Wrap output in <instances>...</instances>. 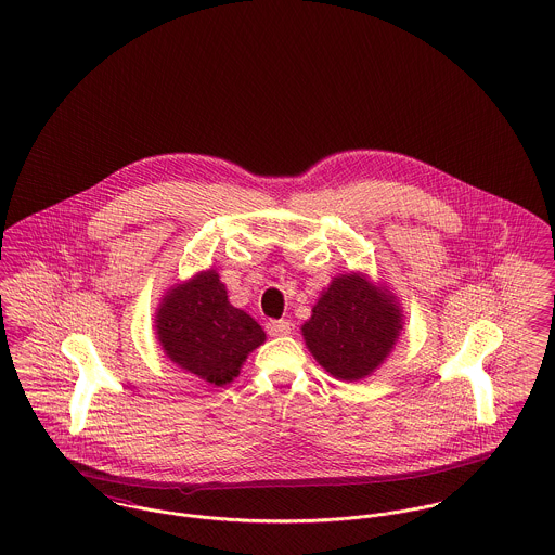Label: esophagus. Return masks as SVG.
<instances>
[{"instance_id":"1","label":"esophagus","mask_w":555,"mask_h":555,"mask_svg":"<svg viewBox=\"0 0 555 555\" xmlns=\"http://www.w3.org/2000/svg\"><path fill=\"white\" fill-rule=\"evenodd\" d=\"M266 330L270 336H287L292 334V323L287 319H279V321H268Z\"/></svg>"}]
</instances>
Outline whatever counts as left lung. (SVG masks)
Wrapping results in <instances>:
<instances>
[{"mask_svg": "<svg viewBox=\"0 0 555 555\" xmlns=\"http://www.w3.org/2000/svg\"><path fill=\"white\" fill-rule=\"evenodd\" d=\"M402 310L385 287L364 274H340L321 294L302 325L312 358L340 380H360L391 353Z\"/></svg>", "mask_w": 555, "mask_h": 555, "instance_id": "left-lung-1", "label": "left lung"}]
</instances>
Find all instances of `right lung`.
Instances as JSON below:
<instances>
[{
	"label": "right lung",
	"instance_id": "add662e5",
	"mask_svg": "<svg viewBox=\"0 0 555 555\" xmlns=\"http://www.w3.org/2000/svg\"><path fill=\"white\" fill-rule=\"evenodd\" d=\"M157 340L181 369L210 385H228L238 376L248 353L266 340L261 325L232 307L215 270L175 285L155 314Z\"/></svg>",
	"mask_w": 555,
	"mask_h": 555
}]
</instances>
